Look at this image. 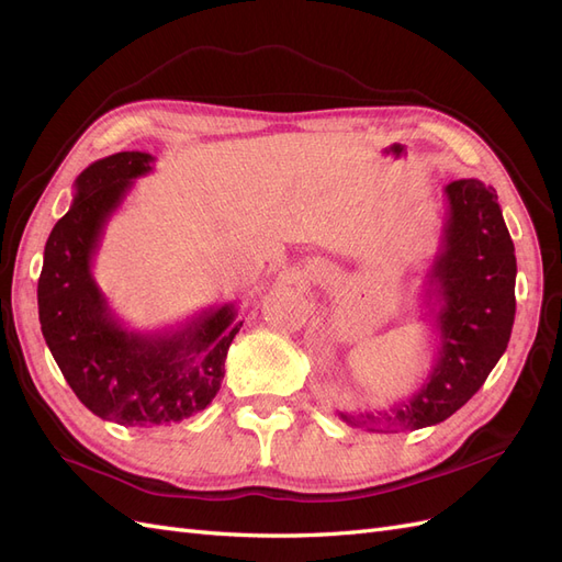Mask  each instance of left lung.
Returning a JSON list of instances; mask_svg holds the SVG:
<instances>
[{
  "label": "left lung",
  "mask_w": 562,
  "mask_h": 562,
  "mask_svg": "<svg viewBox=\"0 0 562 562\" xmlns=\"http://www.w3.org/2000/svg\"><path fill=\"white\" fill-rule=\"evenodd\" d=\"M440 246L424 274L436 333L429 378L411 398L380 413H337L351 427L398 434L448 419L497 366L516 316V250L497 192L467 178L446 184Z\"/></svg>",
  "instance_id": "left-lung-1"
}]
</instances>
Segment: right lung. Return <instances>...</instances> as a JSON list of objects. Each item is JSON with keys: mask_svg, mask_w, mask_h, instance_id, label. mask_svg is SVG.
Instances as JSON below:
<instances>
[{"mask_svg": "<svg viewBox=\"0 0 562 562\" xmlns=\"http://www.w3.org/2000/svg\"><path fill=\"white\" fill-rule=\"evenodd\" d=\"M147 151H116L83 168L75 199L44 248L37 285L46 345L89 411L122 427L176 424L211 405L244 321L236 307H209L171 330H133L93 279V258L133 180L151 171Z\"/></svg>", "mask_w": 562, "mask_h": 562, "instance_id": "right-lung-1", "label": "right lung"}]
</instances>
